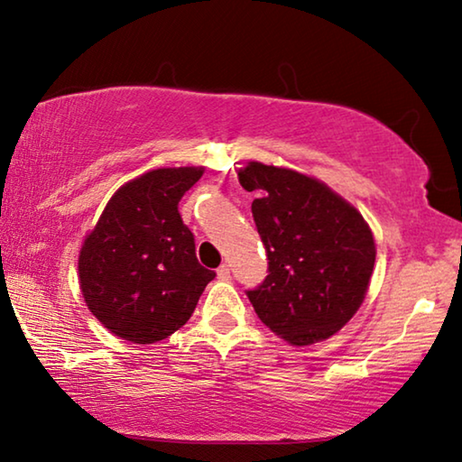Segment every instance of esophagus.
<instances>
[{"label": "esophagus", "mask_w": 462, "mask_h": 462, "mask_svg": "<svg viewBox=\"0 0 462 462\" xmlns=\"http://www.w3.org/2000/svg\"><path fill=\"white\" fill-rule=\"evenodd\" d=\"M217 278L219 280H228L230 278V267L226 265V263H222L217 267Z\"/></svg>", "instance_id": "34e87169"}]
</instances>
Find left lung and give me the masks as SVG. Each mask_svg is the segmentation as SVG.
Wrapping results in <instances>:
<instances>
[{"label":"left lung","instance_id":"8db88e82","mask_svg":"<svg viewBox=\"0 0 462 462\" xmlns=\"http://www.w3.org/2000/svg\"><path fill=\"white\" fill-rule=\"evenodd\" d=\"M267 253L265 280L246 291L257 318L294 346L334 336L361 307L375 265V240L348 201L288 168L249 162L238 171Z\"/></svg>","mask_w":462,"mask_h":462}]
</instances>
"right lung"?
I'll list each match as a JSON object with an SVG mask.
<instances>
[{
  "label": "right lung",
  "instance_id": "right-lung-1",
  "mask_svg": "<svg viewBox=\"0 0 462 462\" xmlns=\"http://www.w3.org/2000/svg\"><path fill=\"white\" fill-rule=\"evenodd\" d=\"M203 168H160L114 192L79 254L87 307L109 332L153 344L190 319L216 272L205 270L178 203Z\"/></svg>",
  "mask_w": 462,
  "mask_h": 462
}]
</instances>
